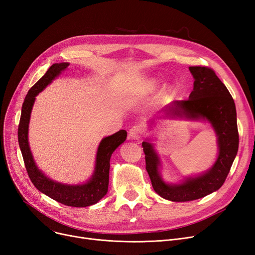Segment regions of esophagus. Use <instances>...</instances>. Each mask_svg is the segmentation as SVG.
<instances>
[{
    "mask_svg": "<svg viewBox=\"0 0 255 255\" xmlns=\"http://www.w3.org/2000/svg\"><path fill=\"white\" fill-rule=\"evenodd\" d=\"M141 128L139 126H134L132 127L130 130H129V138L131 139H134V140H138L140 137H141Z\"/></svg>",
    "mask_w": 255,
    "mask_h": 255,
    "instance_id": "1",
    "label": "esophagus"
}]
</instances>
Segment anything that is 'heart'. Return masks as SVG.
I'll return each mask as SVG.
<instances>
[{
  "instance_id": "heart-1",
  "label": "heart",
  "mask_w": 255,
  "mask_h": 255,
  "mask_svg": "<svg viewBox=\"0 0 255 255\" xmlns=\"http://www.w3.org/2000/svg\"><path fill=\"white\" fill-rule=\"evenodd\" d=\"M158 87H159V80L158 79H156V78L146 79L136 90L135 97L137 99H142V98L148 97L150 94L154 93L157 90ZM169 94H170V89H169V87L165 86L161 91V97L162 98L167 97Z\"/></svg>"
}]
</instances>
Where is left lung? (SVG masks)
Wrapping results in <instances>:
<instances>
[{"instance_id":"left-lung-1","label":"left lung","mask_w":255,"mask_h":255,"mask_svg":"<svg viewBox=\"0 0 255 255\" xmlns=\"http://www.w3.org/2000/svg\"><path fill=\"white\" fill-rule=\"evenodd\" d=\"M189 70L194 78L189 99L173 101L165 109L164 116L159 119L166 117L208 122L217 136L218 154L215 162L197 176L185 177L179 183H167L161 177V160L151 138L141 143L145 155V169L155 192L177 203L190 202L217 191L229 175L239 149L236 105L229 90L208 67L194 66L189 67ZM156 123V120H153L150 128Z\"/></svg>"}]
</instances>
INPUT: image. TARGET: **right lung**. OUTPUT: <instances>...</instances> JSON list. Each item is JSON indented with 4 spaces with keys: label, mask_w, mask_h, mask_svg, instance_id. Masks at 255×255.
<instances>
[{
    "label": "right lung",
    "mask_w": 255,
    "mask_h": 255,
    "mask_svg": "<svg viewBox=\"0 0 255 255\" xmlns=\"http://www.w3.org/2000/svg\"><path fill=\"white\" fill-rule=\"evenodd\" d=\"M68 66L69 63H56L51 65L46 73L30 89L22 103L17 134L26 171L36 188L40 192L57 200L58 203L69 207L84 208L97 204L107 193L110 180V160L115 150L126 140L127 132L120 130L113 135L102 138L97 149L93 175L86 183L75 185L63 184L51 180L38 168L29 144V123L33 105L38 94L58 77L62 71L66 70Z\"/></svg>",
    "instance_id": "obj_1"
}]
</instances>
